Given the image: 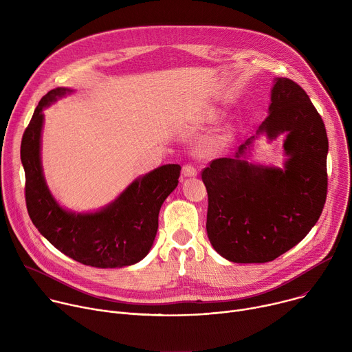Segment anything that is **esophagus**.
<instances>
[{"instance_id":"1","label":"esophagus","mask_w":352,"mask_h":352,"mask_svg":"<svg viewBox=\"0 0 352 352\" xmlns=\"http://www.w3.org/2000/svg\"><path fill=\"white\" fill-rule=\"evenodd\" d=\"M182 175H185V177H196L197 175V170L192 164H184L182 166Z\"/></svg>"}]
</instances>
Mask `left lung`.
Instances as JSON below:
<instances>
[{"label": "left lung", "mask_w": 352, "mask_h": 352, "mask_svg": "<svg viewBox=\"0 0 352 352\" xmlns=\"http://www.w3.org/2000/svg\"><path fill=\"white\" fill-rule=\"evenodd\" d=\"M270 114L259 131L287 132L285 170L216 159L202 171L208 190L206 230L217 252L235 263H265L302 241L319 220L327 196L329 140L307 91L288 78L272 90Z\"/></svg>", "instance_id": "1"}]
</instances>
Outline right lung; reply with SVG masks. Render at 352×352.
<instances>
[{
	"label": "right lung",
	"mask_w": 352,
	"mask_h": 352,
	"mask_svg": "<svg viewBox=\"0 0 352 352\" xmlns=\"http://www.w3.org/2000/svg\"><path fill=\"white\" fill-rule=\"evenodd\" d=\"M65 87L41 97L23 132L21 160L25 168V199L32 223L40 234L71 259L91 267H124L142 261L153 245L159 212L178 185L181 167L167 164L131 184L102 212L74 214L58 206L47 189L40 164L43 109L63 94Z\"/></svg>",
	"instance_id": "1"
}]
</instances>
